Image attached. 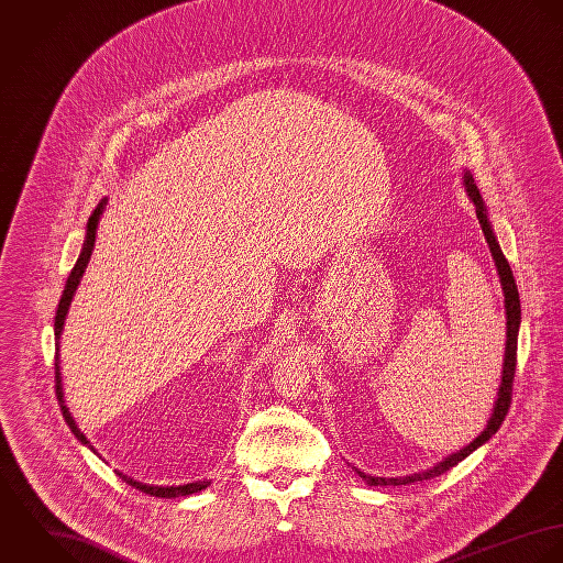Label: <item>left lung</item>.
Returning a JSON list of instances; mask_svg holds the SVG:
<instances>
[{"mask_svg": "<svg viewBox=\"0 0 563 563\" xmlns=\"http://www.w3.org/2000/svg\"><path fill=\"white\" fill-rule=\"evenodd\" d=\"M462 186L466 189L468 198L473 200L475 209H477V220L482 224V231L486 235V242H488V249L493 252V258H495V265H497V272H499L500 289H503V296H505V356H503V372H500V384L499 393H497V401H495V408H493V415L484 428V432L479 437L475 438L473 442H468L466 446H462L460 451L442 457L440 462H437L434 466L426 468V471H419V473H410V475H401V477H374V475H365L363 471L354 468L358 473V477H363L369 486H406V484H415V482H423V479H432L438 477L442 473H446L451 466H455L457 462H462L464 457H468L475 449H479L482 444H486L490 438L495 437L499 432L500 423L509 410V401H511V384H514V372H516V350H518V328H520V298H518V287H516V280H514V274H511V267L505 258V254L500 251L499 242H497V235H495V229L490 224V218H488V209H486V202L479 194V189L473 181V175L468 168H464V175H462Z\"/></svg>", "mask_w": 563, "mask_h": 563, "instance_id": "8db88e82", "label": "left lung"}]
</instances>
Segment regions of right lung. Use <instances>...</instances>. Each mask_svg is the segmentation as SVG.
Here are the masks:
<instances>
[{
	"mask_svg": "<svg viewBox=\"0 0 563 563\" xmlns=\"http://www.w3.org/2000/svg\"><path fill=\"white\" fill-rule=\"evenodd\" d=\"M106 207H108V198H103V200L97 205V209L92 211V216L88 218L84 246H81V252H79V256H77L75 267H73V269H70V274H68V280H66V287H64L63 298H60V305H58V311H56V321H54V332H56V395H58V401H60V408H63V417L64 421H66V426L70 428V432L75 434V438H77L81 444H86L90 451H95V446L90 444V440H88V438L84 437V432L77 428V423H75L73 415L68 412V408H66V404H64L63 374H60V336H63L66 312H68V307H70V302H73V296H75V291H77V285L81 283V276H84V272H86V267H88L90 254L95 251L97 229H99V220H101V216H103ZM117 475H119L123 482H126L129 486H133L135 490L146 493V495H151V497H159V499L188 497V495H194V493L205 490V488L211 484L209 479H202V482H191V484H184V486H153V484L135 482V479L126 477L123 473H117Z\"/></svg>",
	"mask_w": 563,
	"mask_h": 563,
	"instance_id": "obj_1",
	"label": "right lung"
}]
</instances>
